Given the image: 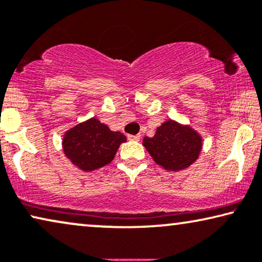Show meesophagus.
Wrapping results in <instances>:
<instances>
[{
  "label": "esophagus",
  "instance_id": "34e87169",
  "mask_svg": "<svg viewBox=\"0 0 262 262\" xmlns=\"http://www.w3.org/2000/svg\"><path fill=\"white\" fill-rule=\"evenodd\" d=\"M127 138L128 140H130V141H139L140 135H128Z\"/></svg>",
  "mask_w": 262,
  "mask_h": 262
}]
</instances>
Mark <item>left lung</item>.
Returning a JSON list of instances; mask_svg holds the SVG:
<instances>
[{"mask_svg":"<svg viewBox=\"0 0 262 262\" xmlns=\"http://www.w3.org/2000/svg\"><path fill=\"white\" fill-rule=\"evenodd\" d=\"M154 163L166 171L178 172L190 167L203 148V138L190 124L166 120L157 128L153 138L142 140Z\"/></svg>","mask_w":262,"mask_h":262,"instance_id":"left-lung-1","label":"left lung"}]
</instances>
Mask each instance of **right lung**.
<instances>
[{
    "label": "right lung",
    "instance_id": "obj_1",
    "mask_svg": "<svg viewBox=\"0 0 262 262\" xmlns=\"http://www.w3.org/2000/svg\"><path fill=\"white\" fill-rule=\"evenodd\" d=\"M126 141L122 133L91 117L66 130L61 145L65 157L76 167L91 172L112 163L120 145Z\"/></svg>",
    "mask_w": 262,
    "mask_h": 262
}]
</instances>
